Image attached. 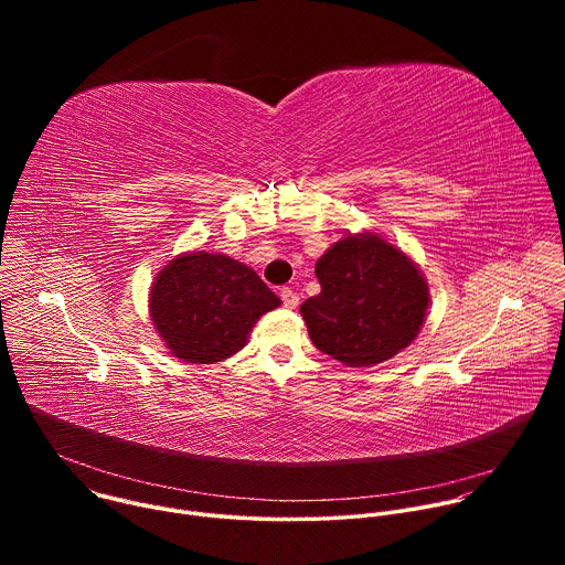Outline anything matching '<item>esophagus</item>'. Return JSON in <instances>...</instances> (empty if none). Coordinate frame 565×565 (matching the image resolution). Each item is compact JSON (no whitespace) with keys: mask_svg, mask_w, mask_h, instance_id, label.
<instances>
[{"mask_svg":"<svg viewBox=\"0 0 565 565\" xmlns=\"http://www.w3.org/2000/svg\"><path fill=\"white\" fill-rule=\"evenodd\" d=\"M279 297H281V301H284L286 308H297V306H299V295H297L292 288H281Z\"/></svg>","mask_w":565,"mask_h":565,"instance_id":"34e87169","label":"esophagus"}]
</instances>
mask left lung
<instances>
[{
	"instance_id": "1",
	"label": "left lung",
	"mask_w": 565,
	"mask_h": 565,
	"mask_svg": "<svg viewBox=\"0 0 565 565\" xmlns=\"http://www.w3.org/2000/svg\"><path fill=\"white\" fill-rule=\"evenodd\" d=\"M319 295L299 310L312 344L347 366H373L407 349L427 317L418 266L373 232L349 234L315 266Z\"/></svg>"
}]
</instances>
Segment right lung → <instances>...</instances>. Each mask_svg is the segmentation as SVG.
I'll use <instances>...</instances> for the list:
<instances>
[{
  "mask_svg": "<svg viewBox=\"0 0 565 565\" xmlns=\"http://www.w3.org/2000/svg\"><path fill=\"white\" fill-rule=\"evenodd\" d=\"M279 303L253 268L210 253L177 257L149 295L158 335L192 364H214L244 349L255 321Z\"/></svg>",
  "mask_w": 565,
  "mask_h": 565,
  "instance_id": "1",
  "label": "right lung"
}]
</instances>
